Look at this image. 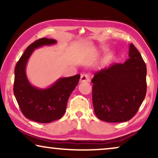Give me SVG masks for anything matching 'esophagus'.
Masks as SVG:
<instances>
[{"mask_svg":"<svg viewBox=\"0 0 158 158\" xmlns=\"http://www.w3.org/2000/svg\"><path fill=\"white\" fill-rule=\"evenodd\" d=\"M89 81V76L88 74H82L81 76V82H88Z\"/></svg>","mask_w":158,"mask_h":158,"instance_id":"34e87169","label":"esophagus"}]
</instances>
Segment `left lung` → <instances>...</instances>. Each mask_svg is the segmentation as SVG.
Returning <instances> with one entry per match:
<instances>
[{
	"mask_svg": "<svg viewBox=\"0 0 158 158\" xmlns=\"http://www.w3.org/2000/svg\"><path fill=\"white\" fill-rule=\"evenodd\" d=\"M129 50V58L124 63L102 69L91 81L95 114L104 122H127L145 98L146 64L132 44Z\"/></svg>",
	"mask_w": 158,
	"mask_h": 158,
	"instance_id": "1",
	"label": "left lung"
}]
</instances>
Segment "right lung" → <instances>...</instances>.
<instances>
[{"instance_id":"add662e5","label":"right lung","mask_w":158,"mask_h":158,"mask_svg":"<svg viewBox=\"0 0 158 158\" xmlns=\"http://www.w3.org/2000/svg\"><path fill=\"white\" fill-rule=\"evenodd\" d=\"M53 39L42 38L26 49L15 68L14 96L26 118L39 123H50L60 119L66 111L68 100L77 85L80 75L60 77L46 88L32 85L28 80L26 68L34 49L55 44Z\"/></svg>"}]
</instances>
